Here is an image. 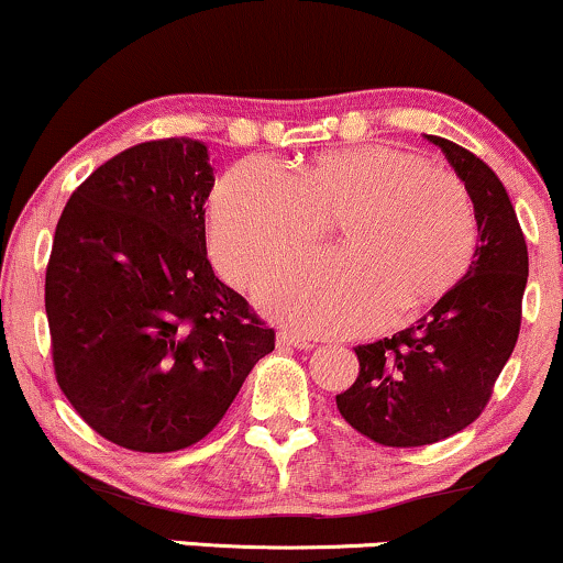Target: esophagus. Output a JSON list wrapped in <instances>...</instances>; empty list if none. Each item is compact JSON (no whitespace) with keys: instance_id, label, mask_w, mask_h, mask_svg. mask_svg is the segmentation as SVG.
Masks as SVG:
<instances>
[{"instance_id":"obj_1","label":"esophagus","mask_w":563,"mask_h":563,"mask_svg":"<svg viewBox=\"0 0 563 563\" xmlns=\"http://www.w3.org/2000/svg\"><path fill=\"white\" fill-rule=\"evenodd\" d=\"M276 344H279V346H295V350H313V346H316L313 339H308L302 334H292V331H279V334H276Z\"/></svg>"}]
</instances>
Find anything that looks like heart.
I'll return each instance as SVG.
<instances>
[{
    "label": "heart",
    "instance_id": "obj_1",
    "mask_svg": "<svg viewBox=\"0 0 563 563\" xmlns=\"http://www.w3.org/2000/svg\"><path fill=\"white\" fill-rule=\"evenodd\" d=\"M339 221L344 250L297 255L255 284L263 313L305 334H352L391 308H428L473 266L477 211L467 185L426 156L357 145L313 156L289 179L268 158H245L211 198V253L247 284L284 253Z\"/></svg>",
    "mask_w": 563,
    "mask_h": 563
}]
</instances>
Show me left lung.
<instances>
[{"label": "left lung", "instance_id": "left-lung-1", "mask_svg": "<svg viewBox=\"0 0 563 563\" xmlns=\"http://www.w3.org/2000/svg\"><path fill=\"white\" fill-rule=\"evenodd\" d=\"M477 211L473 266L420 321L355 346L360 373L336 397L342 418L384 446H426L477 420L515 352L527 287V242L509 192L483 158L439 135Z\"/></svg>", "mask_w": 563, "mask_h": 563}]
</instances>
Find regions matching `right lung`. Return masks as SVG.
<instances>
[{
	"mask_svg": "<svg viewBox=\"0 0 563 563\" xmlns=\"http://www.w3.org/2000/svg\"><path fill=\"white\" fill-rule=\"evenodd\" d=\"M211 187L206 145L164 137L101 164L59 217L46 266L54 373L117 446H192L274 350V329L208 263Z\"/></svg>",
	"mask_w": 563,
	"mask_h": 563,
	"instance_id": "obj_1",
	"label": "right lung"
}]
</instances>
